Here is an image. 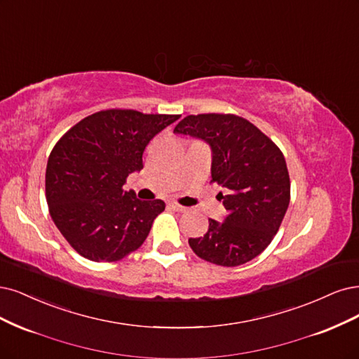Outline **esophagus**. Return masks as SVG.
Returning a JSON list of instances; mask_svg holds the SVG:
<instances>
[{"label":"esophagus","instance_id":"esophagus-1","mask_svg":"<svg viewBox=\"0 0 359 359\" xmlns=\"http://www.w3.org/2000/svg\"><path fill=\"white\" fill-rule=\"evenodd\" d=\"M169 206H170L172 209H174V211H177V212H185V211H187V208H185V206H181V205L175 203V202L169 203Z\"/></svg>","mask_w":359,"mask_h":359}]
</instances>
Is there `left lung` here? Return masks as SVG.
I'll return each instance as SVG.
<instances>
[{
	"mask_svg": "<svg viewBox=\"0 0 359 359\" xmlns=\"http://www.w3.org/2000/svg\"><path fill=\"white\" fill-rule=\"evenodd\" d=\"M174 133L205 141L212 151L211 177L226 189L218 196L229 215L209 219L191 250L209 263L234 267L262 254L278 233L290 205L285 157L252 123L233 114H199L182 118Z\"/></svg>",
	"mask_w": 359,
	"mask_h": 359,
	"instance_id": "1",
	"label": "left lung"
}]
</instances>
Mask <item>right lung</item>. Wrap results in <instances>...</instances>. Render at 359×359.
I'll use <instances>...</instances> for the list:
<instances>
[{
    "mask_svg": "<svg viewBox=\"0 0 359 359\" xmlns=\"http://www.w3.org/2000/svg\"><path fill=\"white\" fill-rule=\"evenodd\" d=\"M180 116L105 109L79 121L47 160L46 199L68 243L92 262H117L138 250L165 202L140 201L125 191L140 172L142 153Z\"/></svg>",
    "mask_w": 359,
    "mask_h": 359,
    "instance_id": "right-lung-1",
    "label": "right lung"
}]
</instances>
